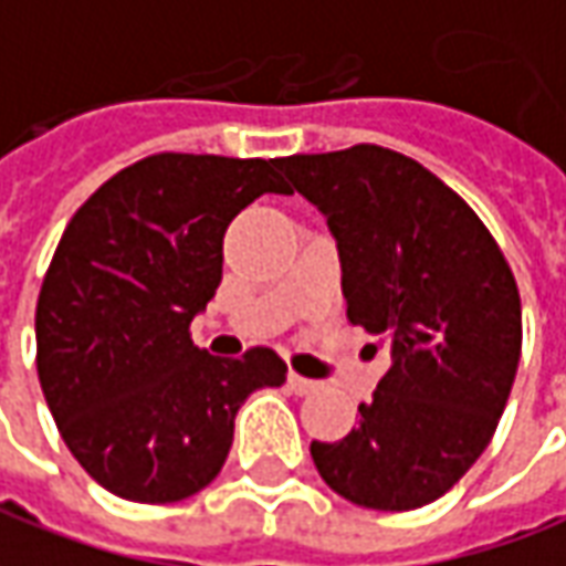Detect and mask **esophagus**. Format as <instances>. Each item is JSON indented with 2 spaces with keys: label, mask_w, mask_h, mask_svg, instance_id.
<instances>
[{
  "label": "esophagus",
  "mask_w": 566,
  "mask_h": 566,
  "mask_svg": "<svg viewBox=\"0 0 566 566\" xmlns=\"http://www.w3.org/2000/svg\"><path fill=\"white\" fill-rule=\"evenodd\" d=\"M287 386H291V392L294 395H312V392H318V386H322V382H315V379L310 377H300V374L291 370V374H287Z\"/></svg>",
  "instance_id": "34e87169"
}]
</instances>
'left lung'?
<instances>
[{
  "mask_svg": "<svg viewBox=\"0 0 566 566\" xmlns=\"http://www.w3.org/2000/svg\"><path fill=\"white\" fill-rule=\"evenodd\" d=\"M327 217L346 318L392 352L343 441H312L324 484L377 512L434 503L484 453L521 358V296L500 244L420 161L358 144L279 161Z\"/></svg>",
  "mask_w": 566,
  "mask_h": 566,
  "instance_id": "8db88e82",
  "label": "left lung"
}]
</instances>
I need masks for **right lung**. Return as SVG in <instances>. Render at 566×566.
Masks as SVG:
<instances>
[{
	"label": "right lung",
	"instance_id": "right-lung-1",
	"mask_svg": "<svg viewBox=\"0 0 566 566\" xmlns=\"http://www.w3.org/2000/svg\"><path fill=\"white\" fill-rule=\"evenodd\" d=\"M282 159L159 153L109 177L51 256L35 303V370L61 438L101 488L180 503L208 488L235 413L287 365L272 349L214 358L189 324L223 279V235Z\"/></svg>",
	"mask_w": 566,
	"mask_h": 566
}]
</instances>
